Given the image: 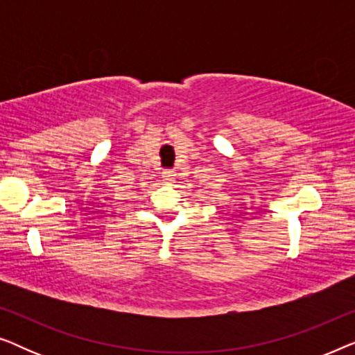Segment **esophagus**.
<instances>
[{
  "instance_id": "34e87169",
  "label": "esophagus",
  "mask_w": 355,
  "mask_h": 355,
  "mask_svg": "<svg viewBox=\"0 0 355 355\" xmlns=\"http://www.w3.org/2000/svg\"><path fill=\"white\" fill-rule=\"evenodd\" d=\"M174 176H176V173H174V169H164V171L162 173L163 181H166V182H173Z\"/></svg>"
}]
</instances>
